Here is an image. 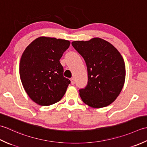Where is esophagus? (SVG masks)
<instances>
[{
	"mask_svg": "<svg viewBox=\"0 0 147 147\" xmlns=\"http://www.w3.org/2000/svg\"><path fill=\"white\" fill-rule=\"evenodd\" d=\"M70 80H71V84L72 85H74V84H75V79H74V78H71V79H70Z\"/></svg>",
	"mask_w": 147,
	"mask_h": 147,
	"instance_id": "obj_1",
	"label": "esophagus"
}]
</instances>
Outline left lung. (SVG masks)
<instances>
[{"mask_svg": "<svg viewBox=\"0 0 147 147\" xmlns=\"http://www.w3.org/2000/svg\"><path fill=\"white\" fill-rule=\"evenodd\" d=\"M72 46L84 59L88 84L80 89L82 100L94 108L105 107L115 100L124 86V61L115 47L100 38L74 41Z\"/></svg>", "mask_w": 147, "mask_h": 147, "instance_id": "1", "label": "left lung"}]
</instances>
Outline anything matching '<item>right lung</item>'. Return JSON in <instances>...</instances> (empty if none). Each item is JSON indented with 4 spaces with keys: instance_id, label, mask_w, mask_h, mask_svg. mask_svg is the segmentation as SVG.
<instances>
[{
    "instance_id": "obj_1",
    "label": "right lung",
    "mask_w": 147,
    "mask_h": 147,
    "mask_svg": "<svg viewBox=\"0 0 147 147\" xmlns=\"http://www.w3.org/2000/svg\"><path fill=\"white\" fill-rule=\"evenodd\" d=\"M70 45L68 40L42 37L24 51L20 63V79L28 96L36 103L51 105L64 96L70 80L63 76L59 59Z\"/></svg>"
}]
</instances>
